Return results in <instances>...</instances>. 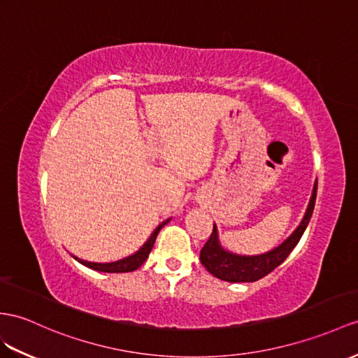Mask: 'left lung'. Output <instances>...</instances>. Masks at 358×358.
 <instances>
[{
  "label": "left lung",
  "mask_w": 358,
  "mask_h": 358,
  "mask_svg": "<svg viewBox=\"0 0 358 358\" xmlns=\"http://www.w3.org/2000/svg\"><path fill=\"white\" fill-rule=\"evenodd\" d=\"M317 194V180L315 182L313 194L307 211H305L303 219L294 232L287 238L282 245L275 248L273 250L266 252L263 255H237L224 250L219 241V234H217V226L214 224L211 237L208 238L205 246L200 250V261L205 266L209 273L214 275L219 280L228 282H254L264 278L270 272L280 266L282 261L290 255V252L298 245L302 234L307 229L310 219L313 215V209L316 203Z\"/></svg>",
  "instance_id": "left-lung-1"
}]
</instances>
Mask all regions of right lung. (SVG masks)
Instances as JSON below:
<instances>
[{"instance_id": "right-lung-1", "label": "right lung", "mask_w": 358, "mask_h": 358, "mask_svg": "<svg viewBox=\"0 0 358 358\" xmlns=\"http://www.w3.org/2000/svg\"><path fill=\"white\" fill-rule=\"evenodd\" d=\"M167 223H169V220L162 222V223L158 226V228H156V229L153 231V234L150 235V238L144 243L143 248H139V250H136L134 255L126 257V258H123V259L113 261V263H91V261H85V259H80V258H77V257H74V258H76L80 264H83V266H86V267H90V268H92V270H97V272H106V273H126V272H134V270H136L139 266H143L144 261H145L147 258H149V254H150V250H152V248H153V245H155L156 237H158L159 231H161Z\"/></svg>"}]
</instances>
